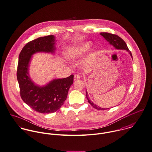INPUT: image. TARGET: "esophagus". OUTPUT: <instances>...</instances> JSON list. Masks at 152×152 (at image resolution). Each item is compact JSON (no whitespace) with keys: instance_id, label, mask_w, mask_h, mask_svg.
<instances>
[{"instance_id":"34e87169","label":"esophagus","mask_w":152,"mask_h":152,"mask_svg":"<svg viewBox=\"0 0 152 152\" xmlns=\"http://www.w3.org/2000/svg\"><path fill=\"white\" fill-rule=\"evenodd\" d=\"M81 76L80 75H78V74H76V75H75L74 76V80H79L80 79Z\"/></svg>"}]
</instances>
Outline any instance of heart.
Segmentation results:
<instances>
[{
    "label": "heart",
    "mask_w": 152,
    "mask_h": 152,
    "mask_svg": "<svg viewBox=\"0 0 152 152\" xmlns=\"http://www.w3.org/2000/svg\"><path fill=\"white\" fill-rule=\"evenodd\" d=\"M91 45L90 42H84L70 48L66 53L67 58L69 60H76L80 58L90 49Z\"/></svg>",
    "instance_id": "b5f03b06"
}]
</instances>
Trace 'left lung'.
<instances>
[{
    "label": "left lung",
    "instance_id": "left-lung-1",
    "mask_svg": "<svg viewBox=\"0 0 152 152\" xmlns=\"http://www.w3.org/2000/svg\"><path fill=\"white\" fill-rule=\"evenodd\" d=\"M101 35L108 41L109 42V43L113 45L116 49L118 50H126L128 51L129 53H130L131 56L132 58V55L131 53V52L129 50L126 44L125 43V42L121 38L119 37L117 35L115 34H111V33H100ZM86 97L87 99L88 102L91 105V106L99 110H106V109H104L102 108H101L99 106H97V105H96L95 104H94L93 102H92L90 101L88 97V94H87V92L86 91Z\"/></svg>",
    "mask_w": 152,
    "mask_h": 152
}]
</instances>
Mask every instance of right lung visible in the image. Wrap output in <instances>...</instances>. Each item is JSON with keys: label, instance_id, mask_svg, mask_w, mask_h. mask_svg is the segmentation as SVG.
Masks as SVG:
<instances>
[{"label": "right lung", "instance_id": "add662e5", "mask_svg": "<svg viewBox=\"0 0 152 152\" xmlns=\"http://www.w3.org/2000/svg\"><path fill=\"white\" fill-rule=\"evenodd\" d=\"M53 35L39 37L28 42L18 56L17 78L20 96L34 111L42 114L56 112L64 104L68 91L73 83L74 75L54 79L44 87L35 86L28 76V68L31 56L38 52H53L55 50Z\"/></svg>", "mask_w": 152, "mask_h": 152}]
</instances>
